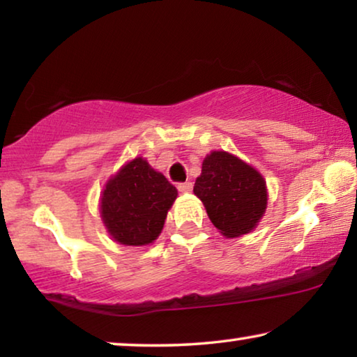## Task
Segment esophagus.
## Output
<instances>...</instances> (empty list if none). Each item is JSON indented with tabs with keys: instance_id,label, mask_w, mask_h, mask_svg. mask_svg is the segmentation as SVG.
<instances>
[{
	"instance_id": "1",
	"label": "esophagus",
	"mask_w": 357,
	"mask_h": 357,
	"mask_svg": "<svg viewBox=\"0 0 357 357\" xmlns=\"http://www.w3.org/2000/svg\"><path fill=\"white\" fill-rule=\"evenodd\" d=\"M178 189L179 192H190L192 190V183H179Z\"/></svg>"
}]
</instances>
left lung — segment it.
<instances>
[{
    "instance_id": "left-lung-1",
    "label": "left lung",
    "mask_w": 357,
    "mask_h": 357,
    "mask_svg": "<svg viewBox=\"0 0 357 357\" xmlns=\"http://www.w3.org/2000/svg\"><path fill=\"white\" fill-rule=\"evenodd\" d=\"M194 194L205 205L216 229L229 238L252 232L268 205V189L261 174L225 151L205 157Z\"/></svg>"
}]
</instances>
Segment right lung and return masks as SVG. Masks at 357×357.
Here are the masks:
<instances>
[{
	"label": "right lung",
	"mask_w": 357,
	"mask_h": 357,
	"mask_svg": "<svg viewBox=\"0 0 357 357\" xmlns=\"http://www.w3.org/2000/svg\"><path fill=\"white\" fill-rule=\"evenodd\" d=\"M176 197V188L137 157L107 181L100 197V218L115 242L149 245L160 236Z\"/></svg>",
	"instance_id": "obj_1"
}]
</instances>
